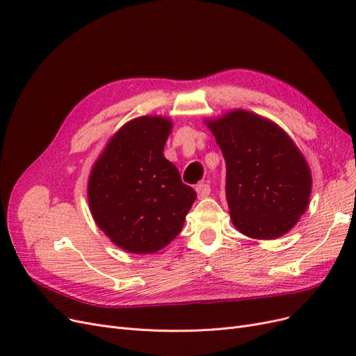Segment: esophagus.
<instances>
[{"mask_svg": "<svg viewBox=\"0 0 356 356\" xmlns=\"http://www.w3.org/2000/svg\"><path fill=\"white\" fill-rule=\"evenodd\" d=\"M196 191H197V196L200 199L203 197H208L211 195V186L209 184H204V182H202V184H197L196 186Z\"/></svg>", "mask_w": 356, "mask_h": 356, "instance_id": "1", "label": "esophagus"}]
</instances>
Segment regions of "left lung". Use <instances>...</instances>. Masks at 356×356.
<instances>
[{"label":"left lung","mask_w":356,"mask_h":356,"mask_svg":"<svg viewBox=\"0 0 356 356\" xmlns=\"http://www.w3.org/2000/svg\"><path fill=\"white\" fill-rule=\"evenodd\" d=\"M227 175L225 197L234 227L275 239L294 227L309 204L312 175L289 136L266 118L236 110L208 122Z\"/></svg>","instance_id":"1"}]
</instances>
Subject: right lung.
<instances>
[{
	"label": "right lung",
	"mask_w": 356,
	"mask_h": 356,
	"mask_svg": "<svg viewBox=\"0 0 356 356\" xmlns=\"http://www.w3.org/2000/svg\"><path fill=\"white\" fill-rule=\"evenodd\" d=\"M172 123L139 117L104 149L89 178L88 197L99 229L122 250L152 254L179 234L197 195L163 156Z\"/></svg>",
	"instance_id": "right-lung-1"
}]
</instances>
